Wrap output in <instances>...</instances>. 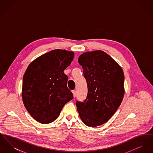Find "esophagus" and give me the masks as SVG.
<instances>
[{
  "label": "esophagus",
  "mask_w": 153,
  "mask_h": 153,
  "mask_svg": "<svg viewBox=\"0 0 153 153\" xmlns=\"http://www.w3.org/2000/svg\"><path fill=\"white\" fill-rule=\"evenodd\" d=\"M72 93H73V97H75L76 95V91H72Z\"/></svg>",
  "instance_id": "1"
}]
</instances>
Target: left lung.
Here are the masks:
<instances>
[{"label":"left lung","instance_id":"1","mask_svg":"<svg viewBox=\"0 0 153 153\" xmlns=\"http://www.w3.org/2000/svg\"><path fill=\"white\" fill-rule=\"evenodd\" d=\"M87 83L88 94L76 105L86 126L95 127L105 123L121 104L124 94V75L122 68L106 53L88 51L78 59Z\"/></svg>","mask_w":153,"mask_h":153}]
</instances>
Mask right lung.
<instances>
[{"label": "right lung", "instance_id": "obj_1", "mask_svg": "<svg viewBox=\"0 0 153 153\" xmlns=\"http://www.w3.org/2000/svg\"><path fill=\"white\" fill-rule=\"evenodd\" d=\"M73 58L72 51L56 49L36 58L27 67L23 77L22 100L37 122H53L66 103L73 99L64 71Z\"/></svg>", "mask_w": 153, "mask_h": 153}]
</instances>
